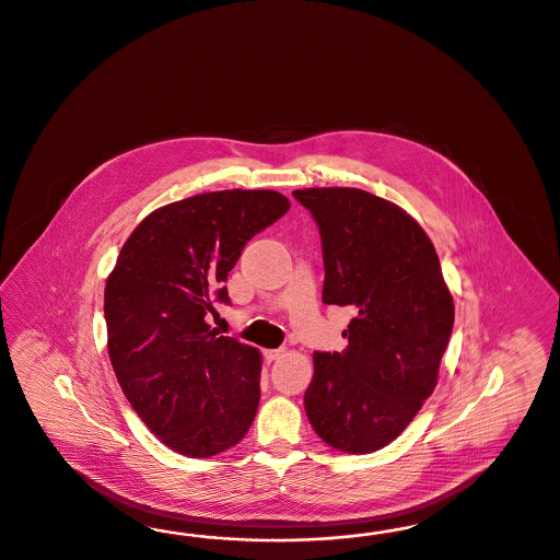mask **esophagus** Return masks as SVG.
I'll list each match as a JSON object with an SVG mask.
<instances>
[{
    "mask_svg": "<svg viewBox=\"0 0 560 560\" xmlns=\"http://www.w3.org/2000/svg\"><path fill=\"white\" fill-rule=\"evenodd\" d=\"M283 351H285V349H265V351H262V355H265V362L270 364V362L279 360V358L283 355Z\"/></svg>",
    "mask_w": 560,
    "mask_h": 560,
    "instance_id": "obj_1",
    "label": "esophagus"
}]
</instances>
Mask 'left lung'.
<instances>
[{
	"instance_id": "left-lung-1",
	"label": "left lung",
	"mask_w": 560,
	"mask_h": 560,
	"mask_svg": "<svg viewBox=\"0 0 560 560\" xmlns=\"http://www.w3.org/2000/svg\"><path fill=\"white\" fill-rule=\"evenodd\" d=\"M320 232L323 302L351 306L348 348L314 353L304 407L332 448L393 443L439 383L455 306L439 254L404 209L358 188L295 190Z\"/></svg>"
}]
</instances>
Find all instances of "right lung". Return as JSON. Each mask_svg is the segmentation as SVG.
Wrapping results in <instances>:
<instances>
[{
  "label": "right lung",
  "instance_id": "1",
  "mask_svg": "<svg viewBox=\"0 0 560 560\" xmlns=\"http://www.w3.org/2000/svg\"><path fill=\"white\" fill-rule=\"evenodd\" d=\"M290 209L275 190L196 194L151 212L105 285L117 383L154 436L186 457L240 443L260 401V351L207 316L230 304L228 275L252 237Z\"/></svg>",
  "mask_w": 560,
  "mask_h": 560
}]
</instances>
